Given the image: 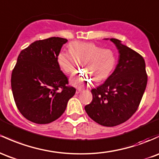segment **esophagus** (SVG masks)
Returning <instances> with one entry per match:
<instances>
[{
	"instance_id": "34e87169",
	"label": "esophagus",
	"mask_w": 159,
	"mask_h": 159,
	"mask_svg": "<svg viewBox=\"0 0 159 159\" xmlns=\"http://www.w3.org/2000/svg\"><path fill=\"white\" fill-rule=\"evenodd\" d=\"M82 91H83L82 89L78 88V89H77V90H76V93H81Z\"/></svg>"
}]
</instances>
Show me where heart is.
Segmentation results:
<instances>
[{
    "mask_svg": "<svg viewBox=\"0 0 159 159\" xmlns=\"http://www.w3.org/2000/svg\"><path fill=\"white\" fill-rule=\"evenodd\" d=\"M69 50L58 53L57 63L61 70L67 75L75 71L78 62L81 63L84 70L71 79V83L78 88L88 86L93 78L97 82L106 79L116 66L115 52L94 43L75 41L69 44Z\"/></svg>",
    "mask_w": 159,
    "mask_h": 159,
    "instance_id": "1",
    "label": "heart"
}]
</instances>
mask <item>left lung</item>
<instances>
[{"instance_id": "left-lung-1", "label": "left lung", "mask_w": 159, "mask_h": 159, "mask_svg": "<svg viewBox=\"0 0 159 159\" xmlns=\"http://www.w3.org/2000/svg\"><path fill=\"white\" fill-rule=\"evenodd\" d=\"M110 41L119 52L118 63L105 82L92 89V102L84 107L91 119L106 127L121 125L133 116L147 84L143 57L119 40Z\"/></svg>"}]
</instances>
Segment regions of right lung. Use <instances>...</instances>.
Listing matches in <instances>:
<instances>
[{"mask_svg":"<svg viewBox=\"0 0 159 159\" xmlns=\"http://www.w3.org/2000/svg\"><path fill=\"white\" fill-rule=\"evenodd\" d=\"M66 38L39 40L22 50L12 71L11 88L16 105L26 119L48 124L63 114L68 101L75 93L67 86L57 57Z\"/></svg>","mask_w":159,"mask_h":159,"instance_id":"add662e5","label":"right lung"}]
</instances>
